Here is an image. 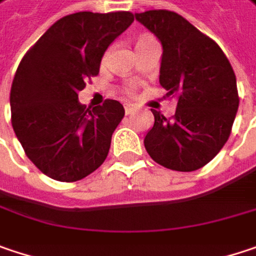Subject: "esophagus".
<instances>
[{"label":"esophagus","mask_w":256,"mask_h":256,"mask_svg":"<svg viewBox=\"0 0 256 256\" xmlns=\"http://www.w3.org/2000/svg\"><path fill=\"white\" fill-rule=\"evenodd\" d=\"M134 110H136V108H134L132 104H125V114H126V115H131Z\"/></svg>","instance_id":"esophagus-1"}]
</instances>
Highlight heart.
<instances>
[{
	"mask_svg": "<svg viewBox=\"0 0 256 256\" xmlns=\"http://www.w3.org/2000/svg\"><path fill=\"white\" fill-rule=\"evenodd\" d=\"M148 39H152V38H141V39H140L138 42H142V40H148ZM138 42H137V44H138ZM125 92H126L128 94H132V93H134V87H132V86H130V87H126V88H125Z\"/></svg>",
	"mask_w": 256,
	"mask_h": 256,
	"instance_id": "heart-1",
	"label": "heart"
}]
</instances>
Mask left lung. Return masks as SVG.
<instances>
[{
	"label": "left lung",
	"mask_w": 256,
	"mask_h": 256,
	"mask_svg": "<svg viewBox=\"0 0 256 256\" xmlns=\"http://www.w3.org/2000/svg\"><path fill=\"white\" fill-rule=\"evenodd\" d=\"M136 18L163 46L158 82L166 96L178 99L172 118L152 110L154 125L144 138L146 150L168 169L196 170L232 132L239 108L234 71L222 48L178 12L150 10Z\"/></svg>",
	"instance_id": "8db88e82"
}]
</instances>
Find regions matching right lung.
Wrapping results in <instances>:
<instances>
[{
  "mask_svg": "<svg viewBox=\"0 0 256 256\" xmlns=\"http://www.w3.org/2000/svg\"><path fill=\"white\" fill-rule=\"evenodd\" d=\"M132 22L130 11L74 12L54 23L23 56L10 93L11 124L26 156L46 176L76 182L104 162L124 106L108 99L88 110L78 93Z\"/></svg>",
  "mask_w": 256,
  "mask_h": 256,
  "instance_id": "add662e5",
  "label": "right lung"
}]
</instances>
